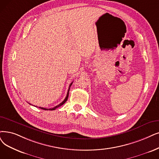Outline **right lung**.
<instances>
[{
  "label": "right lung",
  "mask_w": 159,
  "mask_h": 159,
  "mask_svg": "<svg viewBox=\"0 0 159 159\" xmlns=\"http://www.w3.org/2000/svg\"><path fill=\"white\" fill-rule=\"evenodd\" d=\"M72 83L73 82H72V83L70 84V86H69V88H68V93H67V94H66V98H65V99L63 100L62 102L61 103V104H59V105H57V106H55V107H53V108H50V109H47V108H44V107H39V108H40V109H42V110H55L56 108H57V107H60V106H61L62 105H63L66 102V100H68V94H69V91H70V87H71V85H72ZM30 104V103H29ZM31 105V104H30Z\"/></svg>",
  "instance_id": "add662e5"
}]
</instances>
